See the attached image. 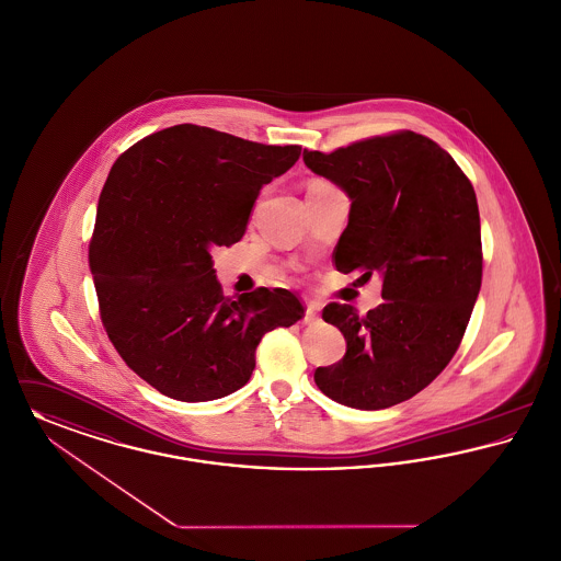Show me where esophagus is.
<instances>
[{"label": "esophagus", "instance_id": "obj_1", "mask_svg": "<svg viewBox=\"0 0 561 561\" xmlns=\"http://www.w3.org/2000/svg\"><path fill=\"white\" fill-rule=\"evenodd\" d=\"M318 320H320V316H318V307H316V305H307L302 322H305V324H316Z\"/></svg>", "mask_w": 561, "mask_h": 561}]
</instances>
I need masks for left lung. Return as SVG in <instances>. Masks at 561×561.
Masks as SVG:
<instances>
[{"instance_id":"8db88e82","label":"left lung","mask_w":561,"mask_h":561,"mask_svg":"<svg viewBox=\"0 0 561 561\" xmlns=\"http://www.w3.org/2000/svg\"><path fill=\"white\" fill-rule=\"evenodd\" d=\"M302 161L352 201L336 268L363 271V277L377 271L386 298L366 318L352 305L324 309L322 318L343 332L347 350L339 363L316 368V386L345 407H394L422 392L454 358L479 297L474 188L451 154L413 131L330 154L305 150Z\"/></svg>"}]
</instances>
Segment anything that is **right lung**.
<instances>
[{
	"label": "right lung",
	"mask_w": 561,
	"mask_h": 561,
	"mask_svg": "<svg viewBox=\"0 0 561 561\" xmlns=\"http://www.w3.org/2000/svg\"><path fill=\"white\" fill-rule=\"evenodd\" d=\"M298 157L300 146L175 125L112 167L89 250L101 322L161 394L205 402L237 392L264 334L305 316L284 288L225 297L211 259L245 234L261 188Z\"/></svg>",
	"instance_id": "add662e5"
}]
</instances>
